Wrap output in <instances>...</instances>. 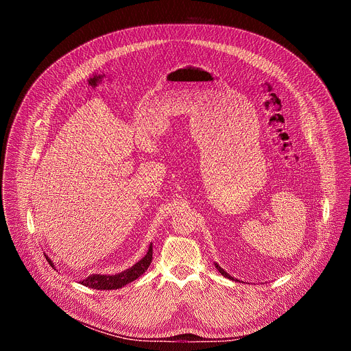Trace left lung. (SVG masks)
Instances as JSON below:
<instances>
[{
  "mask_svg": "<svg viewBox=\"0 0 351 351\" xmlns=\"http://www.w3.org/2000/svg\"><path fill=\"white\" fill-rule=\"evenodd\" d=\"M215 268H217V269H218V271H219V272H221V274H222L225 278H229V279H232V280H237V279H233V278H232L229 274H226V272H225V271H223V269H222V268H221L218 264H215Z\"/></svg>",
  "mask_w": 351,
  "mask_h": 351,
  "instance_id": "obj_1",
  "label": "left lung"
}]
</instances>
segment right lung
<instances>
[{
	"instance_id": "1",
	"label": "right lung",
	"mask_w": 351,
	"mask_h": 351,
	"mask_svg": "<svg viewBox=\"0 0 351 351\" xmlns=\"http://www.w3.org/2000/svg\"><path fill=\"white\" fill-rule=\"evenodd\" d=\"M48 264L51 265L54 268V264L53 261L49 260L47 256H45ZM152 260H153V245L149 244L148 247V252L147 254L138 261L136 263L132 268L121 272V274H117V275H90L87 276L84 280H82L80 283L87 286V287H91V289H97V290H114V289H119L133 280H136L138 276H141L147 268L149 267V264H152Z\"/></svg>"
}]
</instances>
